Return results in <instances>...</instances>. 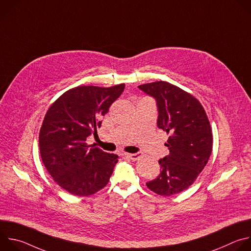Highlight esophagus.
I'll use <instances>...</instances> for the list:
<instances>
[{
    "instance_id": "1",
    "label": "esophagus",
    "mask_w": 251,
    "mask_h": 251,
    "mask_svg": "<svg viewBox=\"0 0 251 251\" xmlns=\"http://www.w3.org/2000/svg\"><path fill=\"white\" fill-rule=\"evenodd\" d=\"M140 154L139 153H135V154H128V153H124L123 154V157L125 158H128V159H131V160H137L138 158H140Z\"/></svg>"
}]
</instances>
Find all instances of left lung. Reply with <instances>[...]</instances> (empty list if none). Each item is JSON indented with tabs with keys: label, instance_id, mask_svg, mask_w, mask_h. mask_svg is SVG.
Returning a JSON list of instances; mask_svg holds the SVG:
<instances>
[{
	"label": "left lung",
	"instance_id": "obj_1",
	"mask_svg": "<svg viewBox=\"0 0 251 251\" xmlns=\"http://www.w3.org/2000/svg\"><path fill=\"white\" fill-rule=\"evenodd\" d=\"M139 88L155 97L158 127L169 135L165 145L170 155L159 161L160 175L146 185L170 197L192 186L206 165L212 149L210 124L201 102L182 88L162 80Z\"/></svg>",
	"mask_w": 251,
	"mask_h": 251
}]
</instances>
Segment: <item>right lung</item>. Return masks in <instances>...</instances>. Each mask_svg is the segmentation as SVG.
Instances as JSON below:
<instances>
[{"label": "right lung", "instance_id": "1", "mask_svg": "<svg viewBox=\"0 0 251 251\" xmlns=\"http://www.w3.org/2000/svg\"><path fill=\"white\" fill-rule=\"evenodd\" d=\"M125 84L77 86L65 91L49 108L40 130L43 163L54 182L71 195L91 196L109 182L119 157L90 146L101 119Z\"/></svg>", "mask_w": 251, "mask_h": 251}]
</instances>
